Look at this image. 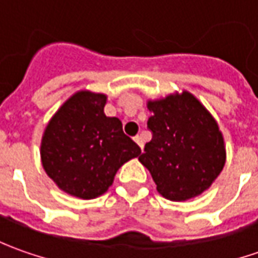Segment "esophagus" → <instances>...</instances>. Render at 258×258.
Listing matches in <instances>:
<instances>
[{
    "label": "esophagus",
    "instance_id": "1",
    "mask_svg": "<svg viewBox=\"0 0 258 258\" xmlns=\"http://www.w3.org/2000/svg\"><path fill=\"white\" fill-rule=\"evenodd\" d=\"M134 141H135V142H136V144L139 145V148H141V149L144 148V139H142V136L136 135V136H135V138H134Z\"/></svg>",
    "mask_w": 258,
    "mask_h": 258
}]
</instances>
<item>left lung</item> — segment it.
Listing matches in <instances>:
<instances>
[{
    "label": "left lung",
    "mask_w": 258,
    "mask_h": 258,
    "mask_svg": "<svg viewBox=\"0 0 258 258\" xmlns=\"http://www.w3.org/2000/svg\"><path fill=\"white\" fill-rule=\"evenodd\" d=\"M148 129L152 139L139 156L156 189L171 201H186L211 186L225 165L218 124L188 92L149 100Z\"/></svg>",
    "instance_id": "obj_1"
}]
</instances>
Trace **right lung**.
I'll use <instances>...</instances> for the list:
<instances>
[{"label":"right lung","instance_id":"1","mask_svg":"<svg viewBox=\"0 0 258 258\" xmlns=\"http://www.w3.org/2000/svg\"><path fill=\"white\" fill-rule=\"evenodd\" d=\"M106 99L86 90L75 93L51 117L41 139L45 173L61 191L82 200L106 192L117 169L141 155L122 122L104 114Z\"/></svg>","mask_w":258,"mask_h":258}]
</instances>
